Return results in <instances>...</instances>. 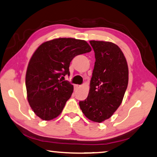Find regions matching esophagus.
Returning <instances> with one entry per match:
<instances>
[{
    "label": "esophagus",
    "instance_id": "1",
    "mask_svg": "<svg viewBox=\"0 0 157 157\" xmlns=\"http://www.w3.org/2000/svg\"><path fill=\"white\" fill-rule=\"evenodd\" d=\"M79 87H80V86H79V85H76H76H74V90H77V89H78Z\"/></svg>",
    "mask_w": 157,
    "mask_h": 157
}]
</instances>
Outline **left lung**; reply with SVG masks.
Masks as SVG:
<instances>
[{"mask_svg": "<svg viewBox=\"0 0 157 157\" xmlns=\"http://www.w3.org/2000/svg\"><path fill=\"white\" fill-rule=\"evenodd\" d=\"M90 43L95 52V66L88 95L79 106L88 119L101 123L109 119L121 104L128 83V68L118 45L98 40Z\"/></svg>", "mask_w": 157, "mask_h": 157, "instance_id": "8db88e82", "label": "left lung"}]
</instances>
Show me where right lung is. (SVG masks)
I'll list each match as a JSON object with an SVG mask.
<instances>
[{"instance_id": "1", "label": "right lung", "mask_w": 157, "mask_h": 157, "mask_svg": "<svg viewBox=\"0 0 157 157\" xmlns=\"http://www.w3.org/2000/svg\"><path fill=\"white\" fill-rule=\"evenodd\" d=\"M91 51L86 40L59 38L42 43L33 54L26 74L28 102L33 112L45 121L61 114L71 96L73 85L62 81L70 75L74 57Z\"/></svg>"}]
</instances>
